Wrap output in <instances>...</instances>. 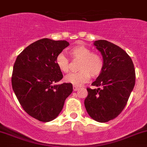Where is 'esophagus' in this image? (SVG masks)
<instances>
[{"instance_id":"1","label":"esophagus","mask_w":147,"mask_h":147,"mask_svg":"<svg viewBox=\"0 0 147 147\" xmlns=\"http://www.w3.org/2000/svg\"><path fill=\"white\" fill-rule=\"evenodd\" d=\"M79 89H80V88L78 87V86H75V85H73V90L75 91H75H78Z\"/></svg>"}]
</instances>
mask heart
Masks as SVG:
<instances>
[{"label": "heart", "mask_w": 147, "mask_h": 147, "mask_svg": "<svg viewBox=\"0 0 147 147\" xmlns=\"http://www.w3.org/2000/svg\"><path fill=\"white\" fill-rule=\"evenodd\" d=\"M73 60H79L78 72L71 73L65 78L66 82L75 86H81L93 78L98 77L103 68V61L101 55L92 53L85 46L79 45L72 47L69 51ZM55 63L58 69L63 73L69 71V59L63 53H59L55 58Z\"/></svg>", "instance_id": "1"}]
</instances>
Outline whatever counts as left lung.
<instances>
[{
    "instance_id": "1",
    "label": "left lung",
    "mask_w": 147,
    "mask_h": 147,
    "mask_svg": "<svg viewBox=\"0 0 147 147\" xmlns=\"http://www.w3.org/2000/svg\"><path fill=\"white\" fill-rule=\"evenodd\" d=\"M94 45L101 52L103 68L92 85L87 88L84 106L89 116L99 123L115 118L125 107L135 84L133 62L123 49L106 40Z\"/></svg>"
}]
</instances>
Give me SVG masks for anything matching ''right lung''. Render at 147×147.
Here are the masks:
<instances>
[{
	"mask_svg": "<svg viewBox=\"0 0 147 147\" xmlns=\"http://www.w3.org/2000/svg\"><path fill=\"white\" fill-rule=\"evenodd\" d=\"M69 44L42 38L27 46L17 57L12 75V89L25 112L41 122L56 118L72 92V84L55 85L63 78L55 58Z\"/></svg>",
	"mask_w": 147,
	"mask_h": 147,
	"instance_id": "1",
	"label": "right lung"
}]
</instances>
